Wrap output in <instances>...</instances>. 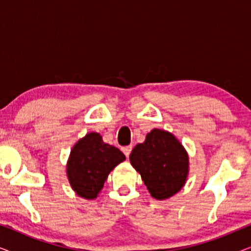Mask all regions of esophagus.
I'll return each mask as SVG.
<instances>
[{
	"label": "esophagus",
	"mask_w": 251,
	"mask_h": 251,
	"mask_svg": "<svg viewBox=\"0 0 251 251\" xmlns=\"http://www.w3.org/2000/svg\"><path fill=\"white\" fill-rule=\"evenodd\" d=\"M131 151H132V146L131 145H129V146H125V147H122V152L125 153V155L126 156V157H129V155H130V153H131Z\"/></svg>",
	"instance_id": "esophagus-1"
}]
</instances>
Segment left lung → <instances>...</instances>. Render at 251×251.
Returning <instances> with one entry per match:
<instances>
[{
    "label": "left lung",
    "mask_w": 251,
    "mask_h": 251,
    "mask_svg": "<svg viewBox=\"0 0 251 251\" xmlns=\"http://www.w3.org/2000/svg\"><path fill=\"white\" fill-rule=\"evenodd\" d=\"M130 163L138 171L153 198L164 200L184 186L188 174V156L174 135L153 129L145 142L135 146Z\"/></svg>",
    "instance_id": "8db88e82"
}]
</instances>
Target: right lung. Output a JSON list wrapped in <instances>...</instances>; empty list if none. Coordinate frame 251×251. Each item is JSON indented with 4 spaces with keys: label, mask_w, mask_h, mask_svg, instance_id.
Wrapping results in <instances>:
<instances>
[{
    "label": "right lung",
    "mask_w": 251,
    "mask_h": 251,
    "mask_svg": "<svg viewBox=\"0 0 251 251\" xmlns=\"http://www.w3.org/2000/svg\"><path fill=\"white\" fill-rule=\"evenodd\" d=\"M126 160L125 154L102 142L99 133L90 132L75 144L67 163L72 188L84 199H95L108 174Z\"/></svg>",
    "instance_id": "right-lung-1"
}]
</instances>
